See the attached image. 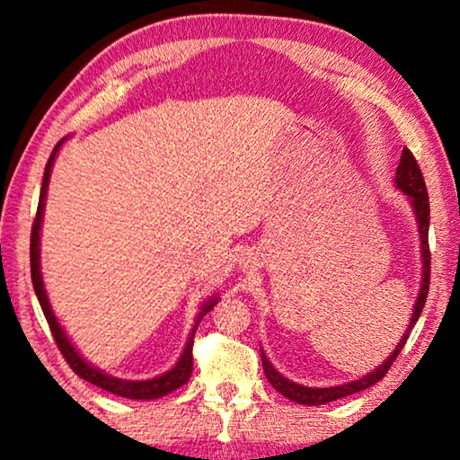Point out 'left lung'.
<instances>
[{
    "label": "left lung",
    "mask_w": 460,
    "mask_h": 460,
    "mask_svg": "<svg viewBox=\"0 0 460 460\" xmlns=\"http://www.w3.org/2000/svg\"><path fill=\"white\" fill-rule=\"evenodd\" d=\"M395 186H398L412 203L414 216H417V224H419V234H420V257H423V280H420L419 297H417V301H414V312H412L411 324H408L406 332L402 335L400 343L395 345L394 354L389 356L385 362L379 364L373 373L364 375L362 379L343 383V385H335V387H305V385H299V383H293L291 379H287V376H282L279 370L272 367V362L268 360L266 354L261 351V364H263V373H266V379L272 383V387L276 389V392L282 394L291 402H297V404H305V406H320V404H326V402H332V400L345 398V395L362 392V389H368L370 385H375V383H379L383 376L387 375V370L392 368L394 360L398 358L402 348H404L408 335H411L412 326L417 324L420 312H423L427 293H429V270H431L429 197H427L425 180H423V173H420L419 163L408 148L402 150L398 172H395Z\"/></svg>",
    "instance_id": "1"
}]
</instances>
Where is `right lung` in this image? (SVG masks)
I'll list each match as a JSON object with an SVG mask.
<instances>
[{"mask_svg": "<svg viewBox=\"0 0 460 460\" xmlns=\"http://www.w3.org/2000/svg\"><path fill=\"white\" fill-rule=\"evenodd\" d=\"M66 137H62V140L56 144L52 155H49L48 159V165H46V172H43V184H41V194H40V205H37V216L33 219V230H31V280H33V288H35V295L37 299H40V305L43 310V316H46L48 324H49V331H52L54 335V341L58 345L60 354L65 356V360L68 362V367H71L75 373H77L81 379L93 383L96 387H102L106 392L115 394V395H121V398H129V400H156V398H163V395L175 392V389L184 385L190 379L192 375V343H194V332H197V326L200 320L207 312L213 310V305L217 304L219 297H211L207 299L203 307H200V314L197 318V323L192 326V332L190 337H188V343L184 351H181L178 364L172 370H167V373H163L159 376H155V379H148V381H125V379H117V376H111L102 373V370H98L96 367H92L90 362H85L84 358L79 356V351L75 349V345L71 343V339L66 337V332L62 326L58 324V318L54 316L52 307H49V301H48V295H46V288H43V279H41V270H40V228H41V217H43V205H46V194H48V184H49V173H52V165H54V159H56V153H58V148L62 146V142H65Z\"/></svg>", "mask_w": 460, "mask_h": 460, "instance_id": "add662e5", "label": "right lung"}]
</instances>
